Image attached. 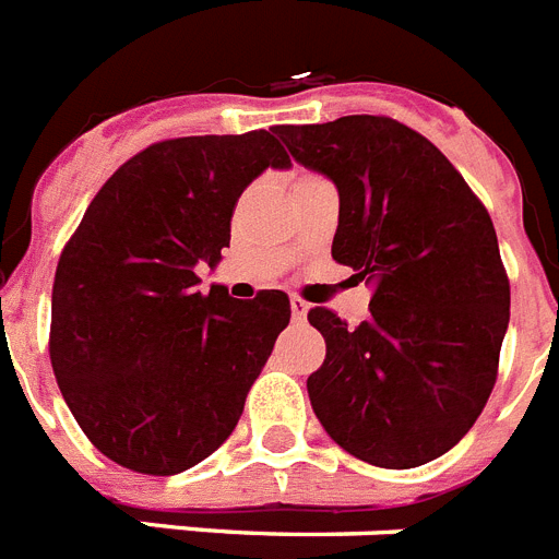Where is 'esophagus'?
<instances>
[{
    "instance_id": "obj_1",
    "label": "esophagus",
    "mask_w": 559,
    "mask_h": 559,
    "mask_svg": "<svg viewBox=\"0 0 559 559\" xmlns=\"http://www.w3.org/2000/svg\"><path fill=\"white\" fill-rule=\"evenodd\" d=\"M289 310H293L295 321L307 319V312H310V304L301 301V298H289Z\"/></svg>"
}]
</instances>
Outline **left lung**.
I'll return each mask as SVG.
<instances>
[{"mask_svg":"<svg viewBox=\"0 0 559 559\" xmlns=\"http://www.w3.org/2000/svg\"><path fill=\"white\" fill-rule=\"evenodd\" d=\"M275 134L333 180V258L376 284L356 330L324 307L307 316L326 342L307 379L312 411L361 462L437 460L474 428L497 382L511 287L491 215L430 140L390 117Z\"/></svg>","mask_w":559,"mask_h":559,"instance_id":"8db88e82","label":"left lung"}]
</instances>
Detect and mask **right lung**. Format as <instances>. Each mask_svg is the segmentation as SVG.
<instances>
[{
    "mask_svg": "<svg viewBox=\"0 0 559 559\" xmlns=\"http://www.w3.org/2000/svg\"><path fill=\"white\" fill-rule=\"evenodd\" d=\"M289 169L270 131L163 140L108 177L62 249L51 365L85 437L122 468L171 476L229 439L289 324V298L201 293L221 264L235 203Z\"/></svg>",
    "mask_w": 559,
    "mask_h": 559,
    "instance_id": "add662e5",
    "label": "right lung"
}]
</instances>
